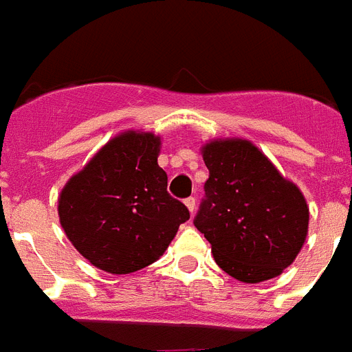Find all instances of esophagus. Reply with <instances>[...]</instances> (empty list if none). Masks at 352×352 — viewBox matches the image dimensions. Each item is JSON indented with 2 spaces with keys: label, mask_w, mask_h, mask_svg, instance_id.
Listing matches in <instances>:
<instances>
[{
  "label": "esophagus",
  "mask_w": 352,
  "mask_h": 352,
  "mask_svg": "<svg viewBox=\"0 0 352 352\" xmlns=\"http://www.w3.org/2000/svg\"><path fill=\"white\" fill-rule=\"evenodd\" d=\"M184 204H186V208L190 209L191 214H193L195 208H197V202H195V197H188V199L184 200Z\"/></svg>",
  "instance_id": "obj_1"
}]
</instances>
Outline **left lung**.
Listing matches in <instances>:
<instances>
[{
	"label": "left lung",
	"mask_w": 352,
	"mask_h": 352,
	"mask_svg": "<svg viewBox=\"0 0 352 352\" xmlns=\"http://www.w3.org/2000/svg\"><path fill=\"white\" fill-rule=\"evenodd\" d=\"M209 179L195 227L218 267L261 283L290 267L308 234L302 193L247 140H214L202 148Z\"/></svg>",
	"instance_id": "obj_1"
}]
</instances>
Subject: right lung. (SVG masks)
I'll return each mask as SVG.
<instances>
[{
	"label": "right lung",
	"mask_w": 352,
	"mask_h": 352,
	"mask_svg": "<svg viewBox=\"0 0 352 352\" xmlns=\"http://www.w3.org/2000/svg\"><path fill=\"white\" fill-rule=\"evenodd\" d=\"M159 150L161 140L152 132H123L60 191L62 229L100 270L131 274L148 267L190 220L188 208L168 193Z\"/></svg>",
	"instance_id": "obj_1"
}]
</instances>
